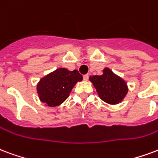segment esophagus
Here are the masks:
<instances>
[{"label":"esophagus","mask_w":158,"mask_h":158,"mask_svg":"<svg viewBox=\"0 0 158 158\" xmlns=\"http://www.w3.org/2000/svg\"><path fill=\"white\" fill-rule=\"evenodd\" d=\"M83 78H84V80H88L89 79V74H85V75L83 76Z\"/></svg>","instance_id":"esophagus-1"}]
</instances>
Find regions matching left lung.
Returning <instances> with one entry per match:
<instances>
[{"instance_id":"left-lung-1","label":"left lung","mask_w":158,"mask_h":158,"mask_svg":"<svg viewBox=\"0 0 158 158\" xmlns=\"http://www.w3.org/2000/svg\"><path fill=\"white\" fill-rule=\"evenodd\" d=\"M100 99L108 104H118L127 94L126 82L109 69H104L102 75L89 77Z\"/></svg>"}]
</instances>
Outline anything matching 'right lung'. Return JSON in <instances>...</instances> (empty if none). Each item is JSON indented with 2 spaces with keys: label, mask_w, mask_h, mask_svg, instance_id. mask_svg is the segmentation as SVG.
I'll return each mask as SVG.
<instances>
[{
  "label": "right lung",
  "mask_w": 158,
  "mask_h": 158,
  "mask_svg": "<svg viewBox=\"0 0 158 158\" xmlns=\"http://www.w3.org/2000/svg\"><path fill=\"white\" fill-rule=\"evenodd\" d=\"M82 79L78 70L58 69L41 79L37 93L42 102L48 106H57L67 99L74 85Z\"/></svg>",
  "instance_id": "right-lung-1"
}]
</instances>
